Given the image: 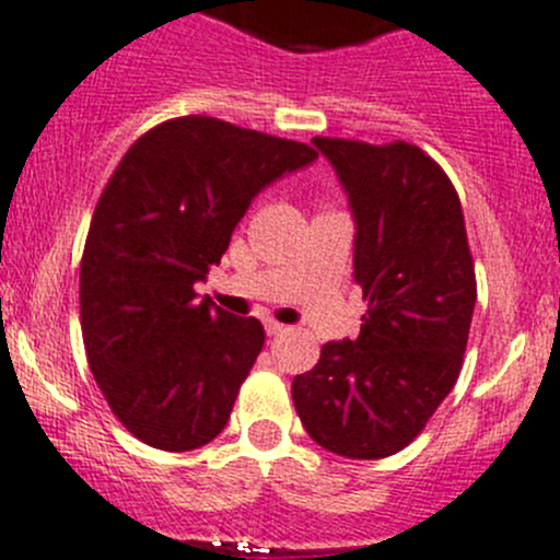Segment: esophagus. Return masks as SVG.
Returning <instances> with one entry per match:
<instances>
[{
	"mask_svg": "<svg viewBox=\"0 0 560 560\" xmlns=\"http://www.w3.org/2000/svg\"><path fill=\"white\" fill-rule=\"evenodd\" d=\"M285 329H289V327H285V324H280V322H271V318L266 322V332H269V335H283Z\"/></svg>",
	"mask_w": 560,
	"mask_h": 560,
	"instance_id": "34e87169",
	"label": "esophagus"
}]
</instances>
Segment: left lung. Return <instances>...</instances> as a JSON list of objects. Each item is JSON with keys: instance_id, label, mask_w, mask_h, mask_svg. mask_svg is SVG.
<instances>
[{"instance_id": "8db88e82", "label": "left lung", "mask_w": 560, "mask_h": 560, "mask_svg": "<svg viewBox=\"0 0 560 560\" xmlns=\"http://www.w3.org/2000/svg\"><path fill=\"white\" fill-rule=\"evenodd\" d=\"M354 220L360 335L329 340L291 398L307 434L346 459L407 448L462 371L476 269L448 175L418 145L313 137Z\"/></svg>"}]
</instances>
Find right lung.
I'll list each match as a JSON object with an SVG mask.
<instances>
[{
    "mask_svg": "<svg viewBox=\"0 0 560 560\" xmlns=\"http://www.w3.org/2000/svg\"><path fill=\"white\" fill-rule=\"evenodd\" d=\"M318 153L189 115L142 135L112 173L79 271L88 363L151 448L211 443L264 349L258 318L197 296L255 197Z\"/></svg>",
    "mask_w": 560,
    "mask_h": 560,
    "instance_id": "1",
    "label": "right lung"
}]
</instances>
